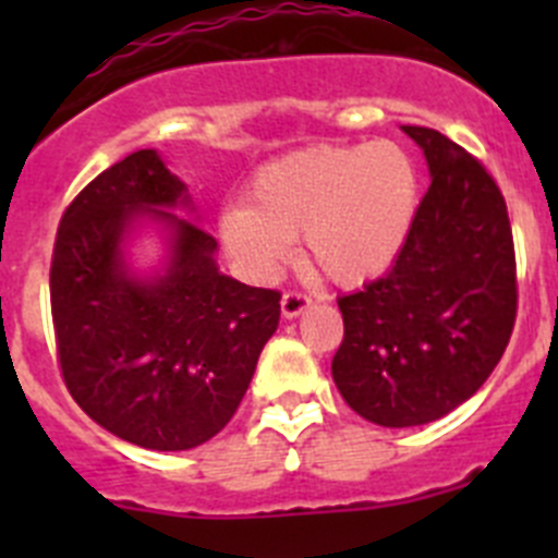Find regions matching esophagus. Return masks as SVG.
<instances>
[{
	"label": "esophagus",
	"mask_w": 558,
	"mask_h": 558,
	"mask_svg": "<svg viewBox=\"0 0 558 558\" xmlns=\"http://www.w3.org/2000/svg\"><path fill=\"white\" fill-rule=\"evenodd\" d=\"M310 304H313V299H310L307 293H302V290H288V293L282 295V315L284 318H295V315H302Z\"/></svg>",
	"instance_id": "esophagus-1"
}]
</instances>
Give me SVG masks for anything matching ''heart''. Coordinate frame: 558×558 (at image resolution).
I'll list each match as a JSON object with an SVG mask.
<instances>
[{"label": "heart", "mask_w": 558, "mask_h": 558, "mask_svg": "<svg viewBox=\"0 0 558 558\" xmlns=\"http://www.w3.org/2000/svg\"><path fill=\"white\" fill-rule=\"evenodd\" d=\"M416 161L397 142L318 145L270 161L248 186V206L220 215V236L254 279L279 274L302 236L307 263L338 284L386 274L416 223Z\"/></svg>", "instance_id": "heart-1"}]
</instances>
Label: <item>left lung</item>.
Here are the masks:
<instances>
[{
	"instance_id": "1",
	"label": "left lung",
	"mask_w": 558,
	"mask_h": 558,
	"mask_svg": "<svg viewBox=\"0 0 558 558\" xmlns=\"http://www.w3.org/2000/svg\"><path fill=\"white\" fill-rule=\"evenodd\" d=\"M425 150L430 190L386 276L340 295L332 379L383 427L427 425L486 383L517 322L509 209L486 167L433 128L402 125Z\"/></svg>"
}]
</instances>
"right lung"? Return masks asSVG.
I'll use <instances>...</instances> for the list:
<instances>
[{
    "label": "right lung",
    "mask_w": 558,
    "mask_h": 558,
    "mask_svg": "<svg viewBox=\"0 0 558 558\" xmlns=\"http://www.w3.org/2000/svg\"><path fill=\"white\" fill-rule=\"evenodd\" d=\"M186 201L159 153H131L66 206L49 268L72 399L122 441L165 452L192 450L229 425L282 299L220 274L215 236L167 211ZM140 217L171 229V263L153 280L121 263V240Z\"/></svg>",
    "instance_id": "right-lung-1"
}]
</instances>
